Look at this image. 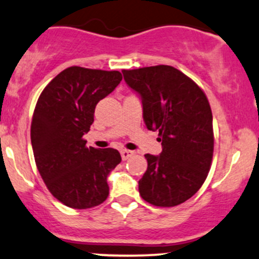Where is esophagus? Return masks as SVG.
I'll use <instances>...</instances> for the list:
<instances>
[{
	"label": "esophagus",
	"mask_w": 259,
	"mask_h": 259,
	"mask_svg": "<svg viewBox=\"0 0 259 259\" xmlns=\"http://www.w3.org/2000/svg\"><path fill=\"white\" fill-rule=\"evenodd\" d=\"M133 154H135V152H133V151H127V149H122V151H121V157H122V159H123V160L130 159V158L132 157Z\"/></svg>",
	"instance_id": "34e87169"
}]
</instances>
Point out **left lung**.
Returning a JSON list of instances; mask_svg holds the SVG:
<instances>
[{"instance_id": "left-lung-1", "label": "left lung", "mask_w": 259, "mask_h": 259, "mask_svg": "<svg viewBox=\"0 0 259 259\" xmlns=\"http://www.w3.org/2000/svg\"><path fill=\"white\" fill-rule=\"evenodd\" d=\"M140 94L147 128L157 131L163 151L146 154L148 168L138 182L142 199L173 207L201 188L213 154L212 112L204 91L169 65L122 70Z\"/></svg>"}]
</instances>
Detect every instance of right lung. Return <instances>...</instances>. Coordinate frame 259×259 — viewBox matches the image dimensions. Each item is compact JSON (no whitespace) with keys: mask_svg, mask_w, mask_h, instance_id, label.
<instances>
[{"mask_svg":"<svg viewBox=\"0 0 259 259\" xmlns=\"http://www.w3.org/2000/svg\"><path fill=\"white\" fill-rule=\"evenodd\" d=\"M122 80L119 71L70 66L41 91L30 124L33 154L41 179L55 199L90 208L108 196L107 175L121 163L117 149L86 147L97 102Z\"/></svg>","mask_w":259,"mask_h":259,"instance_id":"1","label":"right lung"}]
</instances>
